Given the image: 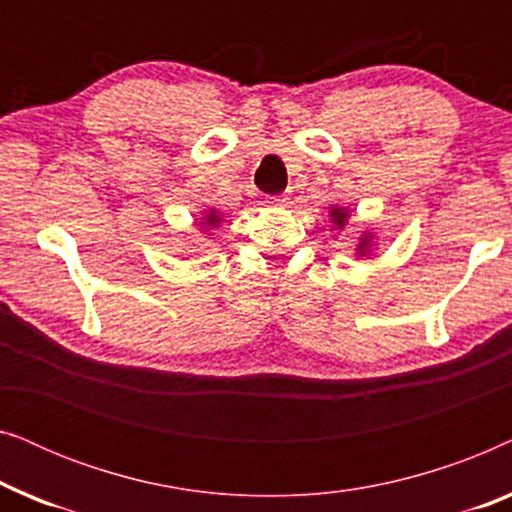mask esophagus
<instances>
[{
	"instance_id": "esophagus-1",
	"label": "esophagus",
	"mask_w": 512,
	"mask_h": 512,
	"mask_svg": "<svg viewBox=\"0 0 512 512\" xmlns=\"http://www.w3.org/2000/svg\"><path fill=\"white\" fill-rule=\"evenodd\" d=\"M270 205L272 207H289L291 205V198L289 195H275V198H270Z\"/></svg>"
}]
</instances>
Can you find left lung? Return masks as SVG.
<instances>
[{
	"label": "left lung",
	"instance_id": "1",
	"mask_svg": "<svg viewBox=\"0 0 512 512\" xmlns=\"http://www.w3.org/2000/svg\"><path fill=\"white\" fill-rule=\"evenodd\" d=\"M328 216H331V221L342 230V228H345L347 219H349V209H347V207L333 205L331 212H328ZM373 244H375V235H373V233H363V235L359 237V242H356V256H366V254H370V249H373Z\"/></svg>",
	"mask_w": 512,
	"mask_h": 512
}]
</instances>
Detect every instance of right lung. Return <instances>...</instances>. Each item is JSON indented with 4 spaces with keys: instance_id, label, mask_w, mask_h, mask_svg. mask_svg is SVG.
<instances>
[{
    "instance_id": "right-lung-1",
    "label": "right lung",
    "mask_w": 512,
    "mask_h": 512,
    "mask_svg": "<svg viewBox=\"0 0 512 512\" xmlns=\"http://www.w3.org/2000/svg\"><path fill=\"white\" fill-rule=\"evenodd\" d=\"M223 219H221V214L216 212V209H207L205 212V216H202V221L198 223V226H202V228H207V230H212V228H216L219 226Z\"/></svg>"
}]
</instances>
